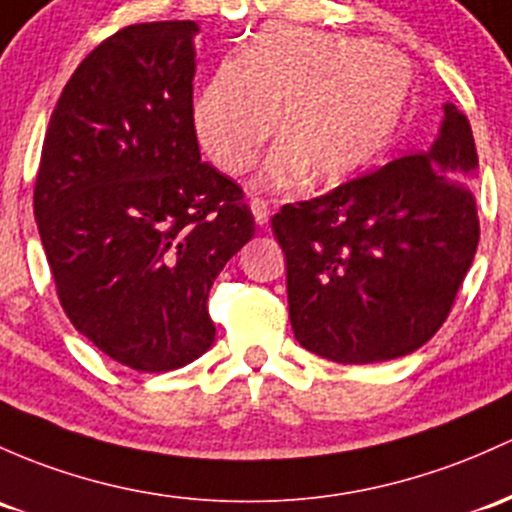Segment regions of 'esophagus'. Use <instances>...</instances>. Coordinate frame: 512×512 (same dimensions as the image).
Listing matches in <instances>:
<instances>
[{
	"label": "esophagus",
	"instance_id": "1",
	"mask_svg": "<svg viewBox=\"0 0 512 512\" xmlns=\"http://www.w3.org/2000/svg\"><path fill=\"white\" fill-rule=\"evenodd\" d=\"M251 212H254L258 227H266L268 219H271V207H268V202L263 200V197H254V200H251Z\"/></svg>",
	"mask_w": 512,
	"mask_h": 512
}]
</instances>
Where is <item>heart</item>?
Returning a JSON list of instances; mask_svg holds the SVG:
<instances>
[{"label": "heart", "mask_w": 512, "mask_h": 512, "mask_svg": "<svg viewBox=\"0 0 512 512\" xmlns=\"http://www.w3.org/2000/svg\"><path fill=\"white\" fill-rule=\"evenodd\" d=\"M403 53L368 38L268 26L219 63L195 102V131L224 173H244L276 126L256 183L283 190L310 173L339 185L381 161L415 95Z\"/></svg>", "instance_id": "heart-1"}]
</instances>
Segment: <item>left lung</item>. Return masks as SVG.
Here are the masks:
<instances>
[{
  "mask_svg": "<svg viewBox=\"0 0 512 512\" xmlns=\"http://www.w3.org/2000/svg\"><path fill=\"white\" fill-rule=\"evenodd\" d=\"M474 134L444 104L427 151L283 205L273 234L288 266L295 339L337 364H376L434 337L478 246Z\"/></svg>",
  "mask_w": 512,
  "mask_h": 512,
  "instance_id": "left-lung-1",
  "label": "left lung"
}]
</instances>
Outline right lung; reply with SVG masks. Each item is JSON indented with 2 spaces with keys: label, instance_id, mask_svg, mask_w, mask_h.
Returning a JSON list of instances; mask_svg holds the SVG:
<instances>
[{
  "label": "right lung",
  "instance_id": "right-lung-1",
  "mask_svg": "<svg viewBox=\"0 0 512 512\" xmlns=\"http://www.w3.org/2000/svg\"><path fill=\"white\" fill-rule=\"evenodd\" d=\"M195 21L117 31L51 114L34 214L58 300L119 364L173 371L214 342L207 295L254 236L232 178L200 161Z\"/></svg>",
  "mask_w": 512,
  "mask_h": 512
}]
</instances>
